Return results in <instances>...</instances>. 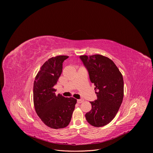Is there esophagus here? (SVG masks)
Segmentation results:
<instances>
[{
    "instance_id": "34e87169",
    "label": "esophagus",
    "mask_w": 153,
    "mask_h": 153,
    "mask_svg": "<svg viewBox=\"0 0 153 153\" xmlns=\"http://www.w3.org/2000/svg\"><path fill=\"white\" fill-rule=\"evenodd\" d=\"M83 101H84V100H83V99H77V103H82Z\"/></svg>"
}]
</instances>
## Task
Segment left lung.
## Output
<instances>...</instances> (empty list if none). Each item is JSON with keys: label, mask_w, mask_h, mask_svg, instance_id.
Instances as JSON below:
<instances>
[{"label": "left lung", "mask_w": 153, "mask_h": 153, "mask_svg": "<svg viewBox=\"0 0 153 153\" xmlns=\"http://www.w3.org/2000/svg\"><path fill=\"white\" fill-rule=\"evenodd\" d=\"M80 59L88 72L97 99L91 102V110L86 113V119L96 127L110 123L116 116L123 98V79L115 63L102 55L80 56Z\"/></svg>", "instance_id": "left-lung-1"}]
</instances>
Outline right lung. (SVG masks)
Segmentation results:
<instances>
[{"label": "right lung", "mask_w": 153, "mask_h": 153, "mask_svg": "<svg viewBox=\"0 0 153 153\" xmlns=\"http://www.w3.org/2000/svg\"><path fill=\"white\" fill-rule=\"evenodd\" d=\"M69 57L58 56L49 59L38 72L33 86L35 110L47 126L63 128L70 123L77 100L56 95L54 86L62 72L63 62Z\"/></svg>", "instance_id": "right-lung-1"}]
</instances>
